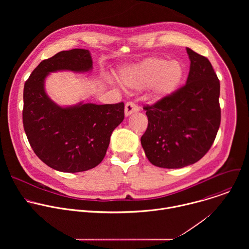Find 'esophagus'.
Masks as SVG:
<instances>
[{"label":"esophagus","instance_id":"34e87169","mask_svg":"<svg viewBox=\"0 0 249 249\" xmlns=\"http://www.w3.org/2000/svg\"><path fill=\"white\" fill-rule=\"evenodd\" d=\"M138 111H139V107L136 103L129 101L125 104V116H129Z\"/></svg>","mask_w":249,"mask_h":249}]
</instances>
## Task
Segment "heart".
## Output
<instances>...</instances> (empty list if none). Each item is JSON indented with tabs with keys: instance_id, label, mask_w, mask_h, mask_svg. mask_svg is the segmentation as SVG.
I'll list each match as a JSON object with an SVG mask.
<instances>
[{
	"instance_id": "heart-1",
	"label": "heart",
	"mask_w": 249,
	"mask_h": 249,
	"mask_svg": "<svg viewBox=\"0 0 249 249\" xmlns=\"http://www.w3.org/2000/svg\"><path fill=\"white\" fill-rule=\"evenodd\" d=\"M184 76V69L177 61L152 58L125 70L121 74L123 83L130 89H141L152 86L157 97L171 94L179 87Z\"/></svg>"
}]
</instances>
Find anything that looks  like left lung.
I'll list each match as a JSON object with an SVG mask.
<instances>
[{
	"label": "left lung",
	"instance_id": "obj_1",
	"mask_svg": "<svg viewBox=\"0 0 249 249\" xmlns=\"http://www.w3.org/2000/svg\"><path fill=\"white\" fill-rule=\"evenodd\" d=\"M190 70L186 84L144 107L149 120L141 138L156 166L181 168L201 160L214 143L221 123L220 81L210 61L186 48Z\"/></svg>",
	"mask_w": 249,
	"mask_h": 249
}]
</instances>
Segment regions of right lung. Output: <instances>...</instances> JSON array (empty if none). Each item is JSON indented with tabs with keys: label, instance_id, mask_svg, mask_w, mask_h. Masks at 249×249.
Here are the masks:
<instances>
[{
	"label": "right lung",
	"instance_id": "1",
	"mask_svg": "<svg viewBox=\"0 0 249 249\" xmlns=\"http://www.w3.org/2000/svg\"><path fill=\"white\" fill-rule=\"evenodd\" d=\"M89 50L61 51L43 60L23 89L22 122L29 144L45 164L62 172H81L98 165L105 157L113 130L124 119V103H80L62 106L45 91L50 73L89 72Z\"/></svg>",
	"mask_w": 249,
	"mask_h": 249
}]
</instances>
